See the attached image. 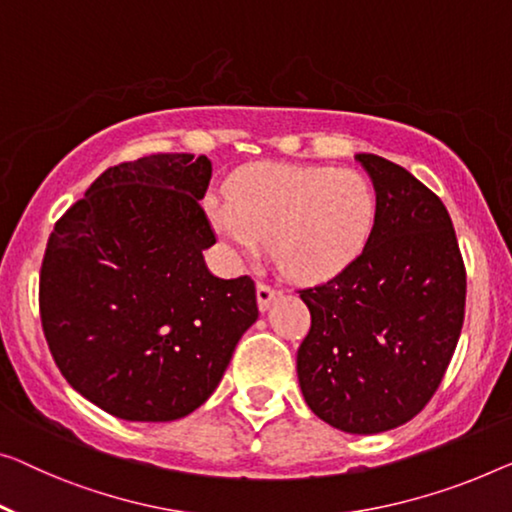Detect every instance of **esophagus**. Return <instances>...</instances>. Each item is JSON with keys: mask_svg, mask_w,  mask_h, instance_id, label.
Listing matches in <instances>:
<instances>
[{"mask_svg": "<svg viewBox=\"0 0 512 512\" xmlns=\"http://www.w3.org/2000/svg\"><path fill=\"white\" fill-rule=\"evenodd\" d=\"M278 296V289H273L271 285H266V282H257V305L259 310H269V305L273 303V299Z\"/></svg>", "mask_w": 512, "mask_h": 512, "instance_id": "1", "label": "esophagus"}]
</instances>
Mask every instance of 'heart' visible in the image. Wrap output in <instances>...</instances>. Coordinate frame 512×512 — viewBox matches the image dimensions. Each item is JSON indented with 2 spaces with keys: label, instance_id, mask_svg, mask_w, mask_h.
<instances>
[{
  "label": "heart",
  "instance_id": "b5f03b06",
  "mask_svg": "<svg viewBox=\"0 0 512 512\" xmlns=\"http://www.w3.org/2000/svg\"><path fill=\"white\" fill-rule=\"evenodd\" d=\"M230 202L209 200V218L232 248L271 259L292 280L317 282L363 253L377 220V195L363 174L335 167L255 165L236 174Z\"/></svg>",
  "mask_w": 512,
  "mask_h": 512
}]
</instances>
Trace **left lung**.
Returning <instances> with one entry per match:
<instances>
[{
    "label": "left lung",
    "mask_w": 512,
    "mask_h": 512,
    "mask_svg": "<svg viewBox=\"0 0 512 512\" xmlns=\"http://www.w3.org/2000/svg\"><path fill=\"white\" fill-rule=\"evenodd\" d=\"M356 160L375 186L377 220L347 269L299 292L312 324L296 372L324 423L377 434L411 421L444 379L464 322L467 271L444 202L391 160Z\"/></svg>",
    "instance_id": "obj_1"
}]
</instances>
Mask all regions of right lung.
Segmentation results:
<instances>
[{"mask_svg": "<svg viewBox=\"0 0 512 512\" xmlns=\"http://www.w3.org/2000/svg\"><path fill=\"white\" fill-rule=\"evenodd\" d=\"M211 160L156 154L114 165L57 220L38 285L61 375L124 421L188 416L257 322L255 282L218 278L200 207Z\"/></svg>", "mask_w": 512, "mask_h": 512, "instance_id": "add662e5", "label": "right lung"}]
</instances>
